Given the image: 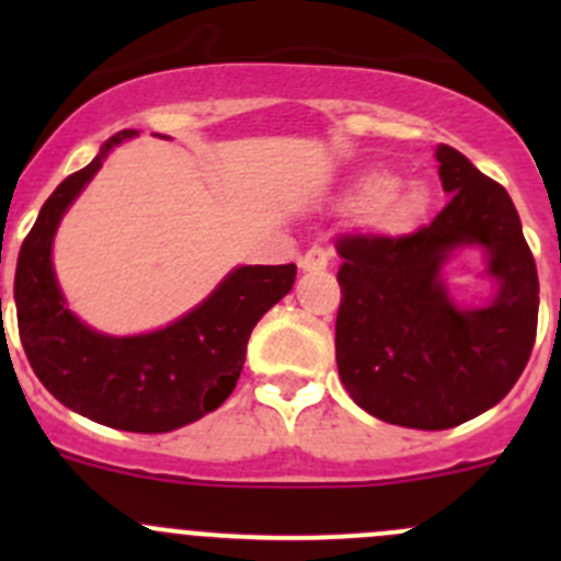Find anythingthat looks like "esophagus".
I'll return each mask as SVG.
<instances>
[{"label":"esophagus","mask_w":561,"mask_h":561,"mask_svg":"<svg viewBox=\"0 0 561 561\" xmlns=\"http://www.w3.org/2000/svg\"><path fill=\"white\" fill-rule=\"evenodd\" d=\"M328 263H331V254H328L322 247L307 249V254L301 257V268L304 271H325Z\"/></svg>","instance_id":"obj_1"}]
</instances>
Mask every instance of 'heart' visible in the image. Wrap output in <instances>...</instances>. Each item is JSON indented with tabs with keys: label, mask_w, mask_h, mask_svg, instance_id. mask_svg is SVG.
<instances>
[{
	"label": "heart",
	"mask_w": 561,
	"mask_h": 561,
	"mask_svg": "<svg viewBox=\"0 0 561 561\" xmlns=\"http://www.w3.org/2000/svg\"><path fill=\"white\" fill-rule=\"evenodd\" d=\"M353 197L369 206L371 225L386 233H401L421 217L426 206V192L421 184H399L390 171H366L355 179Z\"/></svg>",
	"instance_id": "obj_1"
}]
</instances>
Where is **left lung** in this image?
Segmentation results:
<instances>
[{
  "mask_svg": "<svg viewBox=\"0 0 561 561\" xmlns=\"http://www.w3.org/2000/svg\"><path fill=\"white\" fill-rule=\"evenodd\" d=\"M450 201L404 239L339 241L336 366L355 404L380 421L443 432L507 396L537 331V268L505 186L454 146L437 149ZM480 248L492 282L483 305L458 302L444 268Z\"/></svg>",
  "mask_w": 561,
  "mask_h": 561,
  "instance_id": "1",
  "label": "left lung"
}]
</instances>
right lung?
Here are the masks:
<instances>
[{
    "label": "right lung",
    "mask_w": 561,
    "mask_h": 561,
    "mask_svg": "<svg viewBox=\"0 0 561 561\" xmlns=\"http://www.w3.org/2000/svg\"><path fill=\"white\" fill-rule=\"evenodd\" d=\"M135 135L107 138L43 203L15 265V312L26 358L50 396L103 426L162 434L201 421L233 393L249 333L293 290L296 265H236L197 307L154 331L113 336L83 322L56 279V230L107 154Z\"/></svg>",
    "instance_id": "obj_1"
}]
</instances>
